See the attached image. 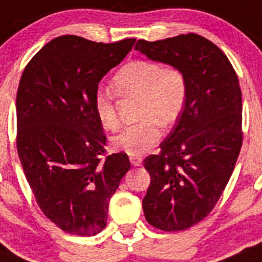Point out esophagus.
Instances as JSON below:
<instances>
[{"label":"esophagus","mask_w":262,"mask_h":262,"mask_svg":"<svg viewBox=\"0 0 262 262\" xmlns=\"http://www.w3.org/2000/svg\"><path fill=\"white\" fill-rule=\"evenodd\" d=\"M130 163L133 166H141L142 164V158L141 157H130Z\"/></svg>","instance_id":"obj_1"}]
</instances>
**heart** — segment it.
Masks as SVG:
<instances>
[{"mask_svg":"<svg viewBox=\"0 0 262 262\" xmlns=\"http://www.w3.org/2000/svg\"><path fill=\"white\" fill-rule=\"evenodd\" d=\"M112 87L120 96H138V121L114 137V147L132 157L150 151L162 137V126L172 125L180 117L188 96V81L183 70L151 60H134L117 70ZM94 112L103 128L120 125L114 95L99 90L94 96Z\"/></svg>","mask_w":262,"mask_h":262,"instance_id":"b5f03b06","label":"heart"}]
</instances>
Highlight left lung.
Returning <instances> with one entry per match:
<instances>
[{"instance_id": "8db88e82", "label": "left lung", "mask_w": 262, "mask_h": 262, "mask_svg": "<svg viewBox=\"0 0 262 262\" xmlns=\"http://www.w3.org/2000/svg\"><path fill=\"white\" fill-rule=\"evenodd\" d=\"M134 49L180 68L187 77L188 96L180 117L160 143V151L143 160L151 180L142 200L152 227L187 230L213 210L239 157V79L227 56L201 35L138 40Z\"/></svg>"}]
</instances>
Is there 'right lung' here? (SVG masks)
I'll list each match as a JSON object with an SVG mask.
<instances>
[{
	"label": "right lung",
	"mask_w": 262,
	"mask_h": 262,
	"mask_svg": "<svg viewBox=\"0 0 262 262\" xmlns=\"http://www.w3.org/2000/svg\"><path fill=\"white\" fill-rule=\"evenodd\" d=\"M136 39L95 43L75 35L51 40L27 63L16 93V150L37 205L61 230L93 236L130 168L125 152L105 155L94 112L98 84Z\"/></svg>",
	"instance_id": "right-lung-1"
}]
</instances>
